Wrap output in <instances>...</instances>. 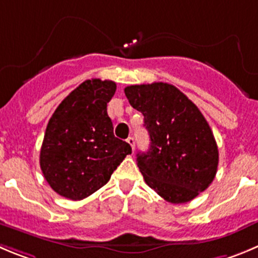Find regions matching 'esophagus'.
I'll use <instances>...</instances> for the list:
<instances>
[{"instance_id": "34e87169", "label": "esophagus", "mask_w": 258, "mask_h": 258, "mask_svg": "<svg viewBox=\"0 0 258 258\" xmlns=\"http://www.w3.org/2000/svg\"><path fill=\"white\" fill-rule=\"evenodd\" d=\"M127 143L130 144V146L132 148V150H135V139L134 137H128V139H127Z\"/></svg>"}]
</instances>
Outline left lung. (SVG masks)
<instances>
[{
    "label": "left lung",
    "instance_id": "1",
    "mask_svg": "<svg viewBox=\"0 0 258 258\" xmlns=\"http://www.w3.org/2000/svg\"><path fill=\"white\" fill-rule=\"evenodd\" d=\"M130 104L143 113L150 136L137 165L146 184L172 204L199 196L214 180L219 151L213 131L199 108L167 83L124 89Z\"/></svg>",
    "mask_w": 258,
    "mask_h": 258
}]
</instances>
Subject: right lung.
<instances>
[{
  "mask_svg": "<svg viewBox=\"0 0 258 258\" xmlns=\"http://www.w3.org/2000/svg\"><path fill=\"white\" fill-rule=\"evenodd\" d=\"M117 85L91 79L72 90L47 124L40 169L52 189L66 199L83 200L102 188L126 155L130 144L113 134L107 103Z\"/></svg>",
  "mask_w": 258,
  "mask_h": 258,
  "instance_id": "obj_1",
  "label": "right lung"
}]
</instances>
